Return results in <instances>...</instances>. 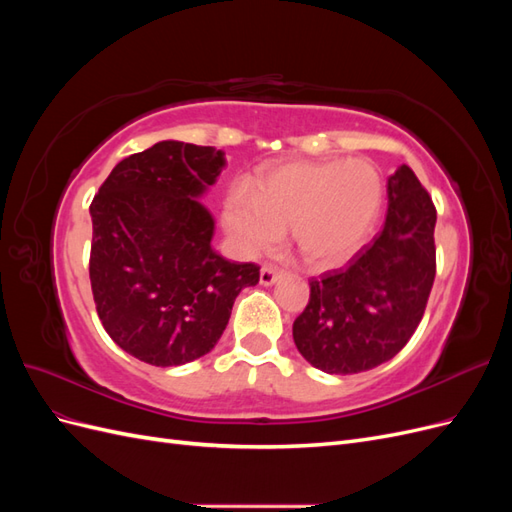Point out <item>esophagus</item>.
Listing matches in <instances>:
<instances>
[{
    "instance_id": "obj_1",
    "label": "esophagus",
    "mask_w": 512,
    "mask_h": 512,
    "mask_svg": "<svg viewBox=\"0 0 512 512\" xmlns=\"http://www.w3.org/2000/svg\"><path fill=\"white\" fill-rule=\"evenodd\" d=\"M282 277H284V273L273 269V267H262L260 269V284L262 286H273L275 282H280Z\"/></svg>"
}]
</instances>
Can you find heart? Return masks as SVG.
Listing matches in <instances>:
<instances>
[{
	"label": "heart",
	"mask_w": 512,
	"mask_h": 512,
	"mask_svg": "<svg viewBox=\"0 0 512 512\" xmlns=\"http://www.w3.org/2000/svg\"><path fill=\"white\" fill-rule=\"evenodd\" d=\"M382 200V177L367 160L275 162L258 175L254 192H228L224 226L243 254L271 250L290 228L305 265L333 269L367 243Z\"/></svg>",
	"instance_id": "heart-1"
}]
</instances>
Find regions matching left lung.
<instances>
[{
	"instance_id": "left-lung-1",
	"label": "left lung",
	"mask_w": 512,
	"mask_h": 512,
	"mask_svg": "<svg viewBox=\"0 0 512 512\" xmlns=\"http://www.w3.org/2000/svg\"><path fill=\"white\" fill-rule=\"evenodd\" d=\"M384 228L346 269L312 277L309 303L292 324L307 363L327 374L374 369L408 344L436 277V207L401 164L386 185Z\"/></svg>"
}]
</instances>
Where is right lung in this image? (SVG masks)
Returning <instances> with one entry per match:
<instances>
[{
  "label": "right lung",
  "mask_w": 512,
  "mask_h": 512,
  "mask_svg": "<svg viewBox=\"0 0 512 512\" xmlns=\"http://www.w3.org/2000/svg\"><path fill=\"white\" fill-rule=\"evenodd\" d=\"M224 151L162 141L121 160L89 207V280L113 342L156 367L190 363L222 337L237 294L260 267L211 247L215 222L200 203Z\"/></svg>",
  "instance_id": "obj_1"
}]
</instances>
